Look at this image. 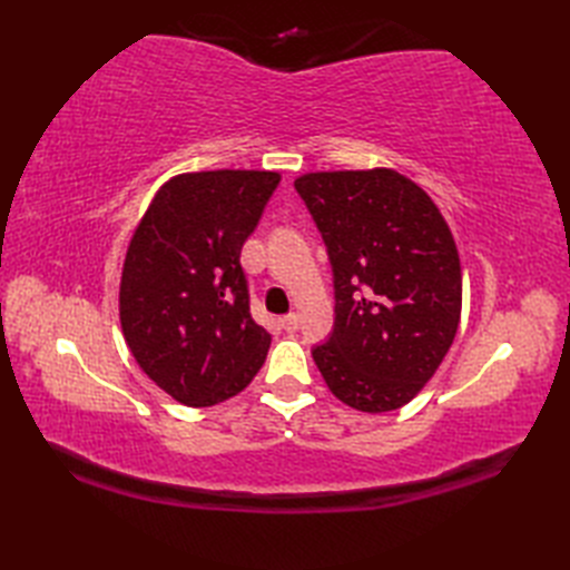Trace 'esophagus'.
Wrapping results in <instances>:
<instances>
[{
    "label": "esophagus",
    "instance_id": "34e87169",
    "mask_svg": "<svg viewBox=\"0 0 570 570\" xmlns=\"http://www.w3.org/2000/svg\"><path fill=\"white\" fill-rule=\"evenodd\" d=\"M281 325H283V331L295 333L297 327H299V316H297V314H287V316L281 318Z\"/></svg>",
    "mask_w": 570,
    "mask_h": 570
}]
</instances>
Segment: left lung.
I'll list each match as a JSON object with an SVG mask.
<instances>
[{
  "label": "left lung",
  "mask_w": 570,
  "mask_h": 570,
  "mask_svg": "<svg viewBox=\"0 0 570 570\" xmlns=\"http://www.w3.org/2000/svg\"><path fill=\"white\" fill-rule=\"evenodd\" d=\"M333 266L335 325L312 352L325 385L356 411L409 404L450 352L461 262L450 226L392 168L316 170L295 180Z\"/></svg>",
  "instance_id": "obj_1"
}]
</instances>
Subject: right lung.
<instances>
[{
	"instance_id": "add662e5",
	"label": "right lung",
	"mask_w": 570,
	"mask_h": 570,
	"mask_svg": "<svg viewBox=\"0 0 570 570\" xmlns=\"http://www.w3.org/2000/svg\"><path fill=\"white\" fill-rule=\"evenodd\" d=\"M275 170H199L166 180L130 237L118 316L149 381L185 406L243 392L271 335L249 314L239 252L278 187Z\"/></svg>"
}]
</instances>
